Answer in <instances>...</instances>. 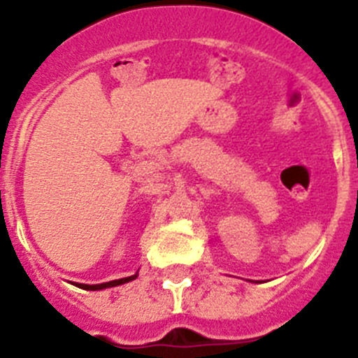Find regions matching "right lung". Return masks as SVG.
<instances>
[{
  "mask_svg": "<svg viewBox=\"0 0 358 358\" xmlns=\"http://www.w3.org/2000/svg\"><path fill=\"white\" fill-rule=\"evenodd\" d=\"M138 274L134 276H129V278H122V280H113V281H107V283H100V285H84V283H77L78 289H84V290H102V289H109V287H118L123 285V283H129V281L136 280Z\"/></svg>",
  "mask_w": 358,
  "mask_h": 358,
  "instance_id": "add662e5",
  "label": "right lung"
}]
</instances>
